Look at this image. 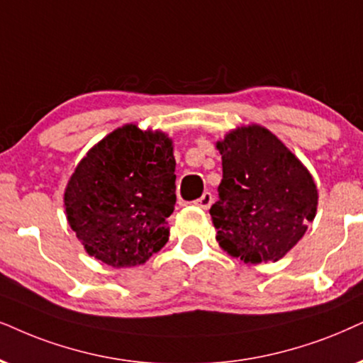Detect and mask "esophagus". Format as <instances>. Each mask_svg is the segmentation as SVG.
I'll list each match as a JSON object with an SVG mask.
<instances>
[{
    "mask_svg": "<svg viewBox=\"0 0 363 363\" xmlns=\"http://www.w3.org/2000/svg\"><path fill=\"white\" fill-rule=\"evenodd\" d=\"M194 204L199 206V208H203V209H209L211 204H213V194L206 191L204 194L199 197V199L194 201Z\"/></svg>",
    "mask_w": 363,
    "mask_h": 363,
    "instance_id": "1",
    "label": "esophagus"
}]
</instances>
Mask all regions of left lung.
Listing matches in <instances>:
<instances>
[{"mask_svg": "<svg viewBox=\"0 0 363 363\" xmlns=\"http://www.w3.org/2000/svg\"><path fill=\"white\" fill-rule=\"evenodd\" d=\"M216 147L223 179L209 214L219 246L251 264L281 259L315 219L318 191L308 169L256 123L231 130Z\"/></svg>", "mask_w": 363, "mask_h": 363, "instance_id": "left-lung-1", "label": "left lung"}]
</instances>
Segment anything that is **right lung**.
Listing matches in <instances>:
<instances>
[{
    "mask_svg": "<svg viewBox=\"0 0 363 363\" xmlns=\"http://www.w3.org/2000/svg\"><path fill=\"white\" fill-rule=\"evenodd\" d=\"M164 132L127 123L80 160L68 181L65 213L85 251L113 268L144 264L169 240L176 159Z\"/></svg>",
    "mask_w": 363,
    "mask_h": 363,
    "instance_id": "1",
    "label": "right lung"
}]
</instances>
